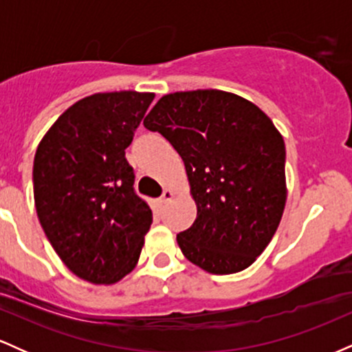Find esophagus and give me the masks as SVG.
Wrapping results in <instances>:
<instances>
[{
  "mask_svg": "<svg viewBox=\"0 0 352 352\" xmlns=\"http://www.w3.org/2000/svg\"><path fill=\"white\" fill-rule=\"evenodd\" d=\"M173 195H175V193H173V190L165 188L164 193H162V199H160V201H162V204H168V201H170V200L173 199Z\"/></svg>",
  "mask_w": 352,
  "mask_h": 352,
  "instance_id": "esophagus-1",
  "label": "esophagus"
}]
</instances>
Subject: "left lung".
<instances>
[{"instance_id": "left-lung-1", "label": "left lung", "mask_w": 352, "mask_h": 352, "mask_svg": "<svg viewBox=\"0 0 352 352\" xmlns=\"http://www.w3.org/2000/svg\"><path fill=\"white\" fill-rule=\"evenodd\" d=\"M185 164L197 204L177 235L188 261L213 274L238 273L263 253L286 204L285 140L272 119L217 89L164 96L144 119Z\"/></svg>"}]
</instances>
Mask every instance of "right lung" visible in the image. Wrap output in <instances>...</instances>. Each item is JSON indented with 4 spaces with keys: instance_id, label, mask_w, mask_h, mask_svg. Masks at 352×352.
<instances>
[{
    "instance_id": "obj_1",
    "label": "right lung",
    "mask_w": 352,
    "mask_h": 352,
    "mask_svg": "<svg viewBox=\"0 0 352 352\" xmlns=\"http://www.w3.org/2000/svg\"><path fill=\"white\" fill-rule=\"evenodd\" d=\"M155 96L100 92L59 116L34 155L39 223L76 276L112 285L134 270L152 210L134 190L125 148Z\"/></svg>"
}]
</instances>
